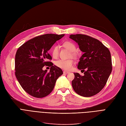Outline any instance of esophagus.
<instances>
[{
    "mask_svg": "<svg viewBox=\"0 0 126 126\" xmlns=\"http://www.w3.org/2000/svg\"><path fill=\"white\" fill-rule=\"evenodd\" d=\"M63 73H64V74H68V73H69V72H68V71H63Z\"/></svg>",
    "mask_w": 126,
    "mask_h": 126,
    "instance_id": "34e87169",
    "label": "esophagus"
}]
</instances>
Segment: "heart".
I'll return each mask as SVG.
<instances>
[{"label":"heart","mask_w":126,"mask_h":126,"mask_svg":"<svg viewBox=\"0 0 126 126\" xmlns=\"http://www.w3.org/2000/svg\"><path fill=\"white\" fill-rule=\"evenodd\" d=\"M64 46L65 47L67 48L71 52H72L73 55H76L77 53L75 52L76 50L75 45L71 41H67L64 43ZM59 47L58 45H55L53 47V48L51 50V54H52V57L54 58H57L59 54ZM74 63L73 60L72 59L68 60H64V59H59L56 61L55 62V65L62 68L64 70H70L72 68L73 65Z\"/></svg>","instance_id":"b5f03b06"}]
</instances>
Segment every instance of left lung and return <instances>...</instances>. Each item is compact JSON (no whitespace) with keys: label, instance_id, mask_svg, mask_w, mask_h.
<instances>
[{"label":"left lung","instance_id":"1","mask_svg":"<svg viewBox=\"0 0 126 126\" xmlns=\"http://www.w3.org/2000/svg\"><path fill=\"white\" fill-rule=\"evenodd\" d=\"M69 38L76 42L83 52L77 67L84 75L74 73L73 89L82 96L94 95L104 88L112 71L110 51L99 40L88 35H71Z\"/></svg>","mask_w":126,"mask_h":126}]
</instances>
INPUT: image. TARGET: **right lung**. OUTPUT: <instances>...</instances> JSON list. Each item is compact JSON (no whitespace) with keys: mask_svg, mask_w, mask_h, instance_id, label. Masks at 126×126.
<instances>
[{"mask_svg":"<svg viewBox=\"0 0 126 126\" xmlns=\"http://www.w3.org/2000/svg\"><path fill=\"white\" fill-rule=\"evenodd\" d=\"M64 34H47L37 36L23 44L15 58V75L23 89L30 95L41 98L52 91L57 79L63 74L60 68L47 61L52 57L48 53L53 44ZM44 66H50V72Z\"/></svg>","mask_w":126,"mask_h":126,"instance_id":"obj_1","label":"right lung"}]
</instances>
